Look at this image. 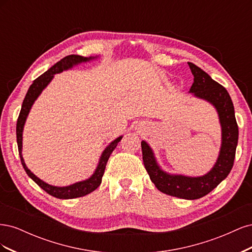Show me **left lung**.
<instances>
[{"instance_id": "1", "label": "left lung", "mask_w": 252, "mask_h": 252, "mask_svg": "<svg viewBox=\"0 0 252 252\" xmlns=\"http://www.w3.org/2000/svg\"><path fill=\"white\" fill-rule=\"evenodd\" d=\"M188 65L194 77L190 93L196 97L211 103L219 113L222 126V146L216 165L203 177L189 178L185 175H171L159 168L148 144L143 141L141 145L144 166L151 182L159 191L180 199L196 200L212 191L231 171L238 145L239 127L228 91L220 84L212 80L210 75L200 67L189 62Z\"/></svg>"}]
</instances>
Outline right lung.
Masks as SVG:
<instances>
[{"label": "right lung", "instance_id": "add662e5", "mask_svg": "<svg viewBox=\"0 0 252 252\" xmlns=\"http://www.w3.org/2000/svg\"><path fill=\"white\" fill-rule=\"evenodd\" d=\"M91 59L93 58H85V57L75 56V55L67 56L61 61H59V62L53 65L51 68H49L46 72H44L42 75H40L39 78L35 79L32 85H30L27 94L25 95L24 101H23L22 108H21L18 122H17V142H18L19 155L21 158V162H22L23 167H24L26 173L36 183L37 185H39L43 190H45L47 193H49L50 195L55 196V197H58V199H65L66 200V199H75V197H81V196L86 195L90 192H93L94 190H95L98 186H100L101 182H102V177H103L104 171H105L106 164H107V161L111 155V152L114 150V148L117 147L118 143L122 140V136H119L117 140L111 142L108 146L106 147V149L103 151L102 157L100 158V162H98V165L96 167L94 173L93 174V177H90L86 181L75 183V184H72L70 186L57 187V186H51V185L47 184V183L43 182L42 180L35 177V175L26 167L24 159H23V157H22L23 128H24L26 118L28 116V113L30 111V108H32L33 102L36 100V97L40 95L42 90L46 87L48 85V83L52 80L53 74L62 72L63 70H66V69H69V68H71L73 65L82 63V62H87V61H89Z\"/></svg>", "mask_w": 252, "mask_h": 252}]
</instances>
